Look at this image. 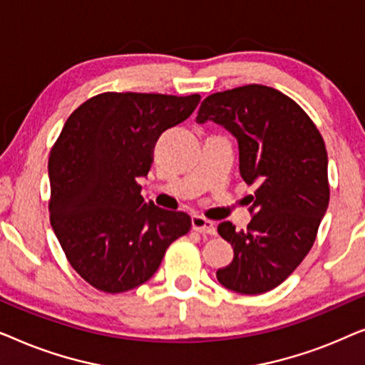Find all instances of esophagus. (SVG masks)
Segmentation results:
<instances>
[{
  "mask_svg": "<svg viewBox=\"0 0 365 365\" xmlns=\"http://www.w3.org/2000/svg\"><path fill=\"white\" fill-rule=\"evenodd\" d=\"M191 222H192L194 231H199V232H204V234H211V236L216 234V224H214L212 221H209V219H206V217L192 216Z\"/></svg>",
  "mask_w": 365,
  "mask_h": 365,
  "instance_id": "obj_1",
  "label": "esophagus"
}]
</instances>
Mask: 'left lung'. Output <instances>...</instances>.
Segmentation results:
<instances>
[{"label": "left lung", "instance_id": "1", "mask_svg": "<svg viewBox=\"0 0 365 365\" xmlns=\"http://www.w3.org/2000/svg\"><path fill=\"white\" fill-rule=\"evenodd\" d=\"M196 121L221 124L237 139L239 171L256 186L246 231L229 221L217 226L234 249L232 262L217 269V281L249 296L271 291L311 251L327 211L324 139L296 101L262 84L211 94Z\"/></svg>", "mask_w": 365, "mask_h": 365}]
</instances>
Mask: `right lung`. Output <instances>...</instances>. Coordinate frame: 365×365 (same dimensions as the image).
I'll return each mask as SVG.
<instances>
[{
  "label": "right lung",
  "instance_id": "add662e5",
  "mask_svg": "<svg viewBox=\"0 0 365 365\" xmlns=\"http://www.w3.org/2000/svg\"><path fill=\"white\" fill-rule=\"evenodd\" d=\"M199 94L103 93L74 109L49 154V221L74 271L98 291H131L153 277L191 217L146 202L153 149L191 116Z\"/></svg>",
  "mask_w": 365,
  "mask_h": 365
}]
</instances>
